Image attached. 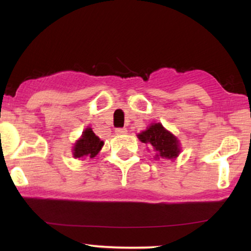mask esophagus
Returning a JSON list of instances; mask_svg holds the SVG:
<instances>
[{
  "mask_svg": "<svg viewBox=\"0 0 251 251\" xmlns=\"http://www.w3.org/2000/svg\"><path fill=\"white\" fill-rule=\"evenodd\" d=\"M126 132H128V130H126V128H119V129L115 130L116 135H126Z\"/></svg>",
  "mask_w": 251,
  "mask_h": 251,
  "instance_id": "34e87169",
  "label": "esophagus"
}]
</instances>
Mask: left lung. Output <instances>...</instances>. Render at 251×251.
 <instances>
[{
    "label": "left lung",
    "instance_id": "obj_1",
    "mask_svg": "<svg viewBox=\"0 0 251 251\" xmlns=\"http://www.w3.org/2000/svg\"><path fill=\"white\" fill-rule=\"evenodd\" d=\"M142 143L149 144L150 149L155 152V159L175 160L180 154V142L174 133L167 130L160 122L152 123L137 135Z\"/></svg>",
    "mask_w": 251,
    "mask_h": 251
}]
</instances>
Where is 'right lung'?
Instances as JSON below:
<instances>
[{"mask_svg":"<svg viewBox=\"0 0 251 251\" xmlns=\"http://www.w3.org/2000/svg\"><path fill=\"white\" fill-rule=\"evenodd\" d=\"M102 146H104V142L95 135L92 129L85 128L80 138L75 142L72 152L75 159H85L87 156L92 159L100 152Z\"/></svg>","mask_w":251,"mask_h":251,"instance_id":"right-lung-1","label":"right lung"}]
</instances>
